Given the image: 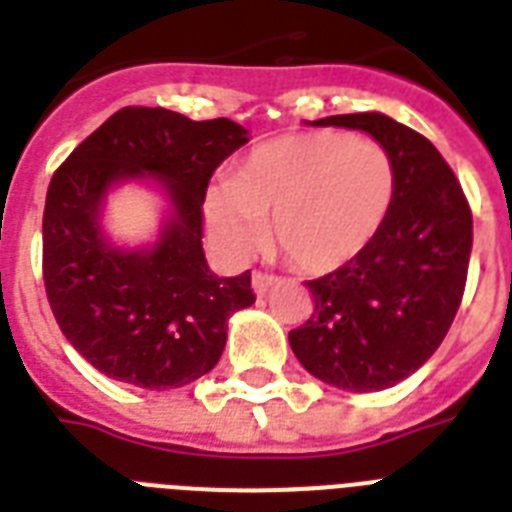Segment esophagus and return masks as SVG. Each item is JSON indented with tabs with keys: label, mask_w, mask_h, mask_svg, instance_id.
<instances>
[{
	"label": "esophagus",
	"mask_w": 512,
	"mask_h": 512,
	"mask_svg": "<svg viewBox=\"0 0 512 512\" xmlns=\"http://www.w3.org/2000/svg\"><path fill=\"white\" fill-rule=\"evenodd\" d=\"M273 284H276V276H271V273H263V271L252 273V289H255L257 297H263Z\"/></svg>",
	"instance_id": "1"
}]
</instances>
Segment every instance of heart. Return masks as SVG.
Wrapping results in <instances>:
<instances>
[{
    "mask_svg": "<svg viewBox=\"0 0 512 512\" xmlns=\"http://www.w3.org/2000/svg\"><path fill=\"white\" fill-rule=\"evenodd\" d=\"M388 148L340 130L281 135L252 148L207 199L209 236L228 255L260 241L303 273L337 271L369 249L396 204Z\"/></svg>",
    "mask_w": 512,
    "mask_h": 512,
    "instance_id": "heart-1",
    "label": "heart"
}]
</instances>
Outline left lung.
Returning <instances> with one entry per match:
<instances>
[{"instance_id":"obj_1","label":"left lung","mask_w":512,"mask_h":512,"mask_svg":"<svg viewBox=\"0 0 512 512\" xmlns=\"http://www.w3.org/2000/svg\"><path fill=\"white\" fill-rule=\"evenodd\" d=\"M313 124L369 132L396 159L398 193L369 249L305 281L313 313L289 332V345L327 385L385 390L417 372L452 327L468 281L473 215L452 167L412 127L385 114Z\"/></svg>"}]
</instances>
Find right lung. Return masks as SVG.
<instances>
[{"instance_id": "obj_1", "label": "right lung", "mask_w": 512, "mask_h": 512, "mask_svg": "<svg viewBox=\"0 0 512 512\" xmlns=\"http://www.w3.org/2000/svg\"><path fill=\"white\" fill-rule=\"evenodd\" d=\"M247 143L231 119L191 122L167 108L127 106L60 164L47 188L42 273L66 340L111 380L183 388L220 361L231 313L255 303L252 276L217 279L204 260L209 177ZM159 176L173 201L148 250H116L99 231L107 188Z\"/></svg>"}]
</instances>
